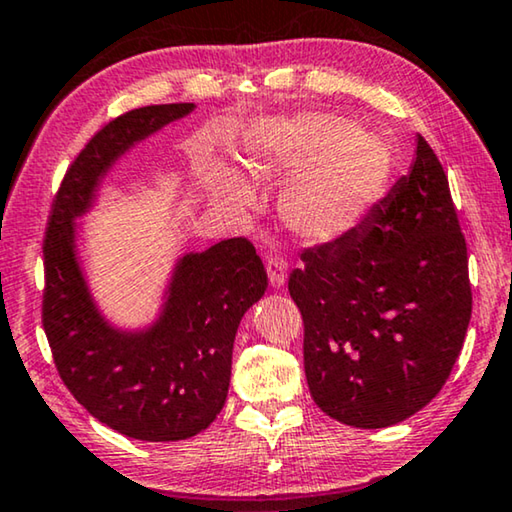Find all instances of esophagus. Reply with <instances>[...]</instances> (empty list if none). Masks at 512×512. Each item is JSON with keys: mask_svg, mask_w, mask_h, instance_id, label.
<instances>
[{"mask_svg": "<svg viewBox=\"0 0 512 512\" xmlns=\"http://www.w3.org/2000/svg\"><path fill=\"white\" fill-rule=\"evenodd\" d=\"M268 277L272 288H281L286 284V263L284 258H270L268 261Z\"/></svg>", "mask_w": 512, "mask_h": 512, "instance_id": "1", "label": "esophagus"}]
</instances>
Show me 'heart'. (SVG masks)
Wrapping results in <instances>:
<instances>
[{
  "instance_id": "1",
  "label": "heart",
  "mask_w": 512,
  "mask_h": 512,
  "mask_svg": "<svg viewBox=\"0 0 512 512\" xmlns=\"http://www.w3.org/2000/svg\"><path fill=\"white\" fill-rule=\"evenodd\" d=\"M242 161L254 177L298 170L281 194L279 210L286 226L311 244L351 233L381 201L395 170V154L381 133L328 113H302L258 131ZM207 187L224 205L251 201L247 184L226 168H214Z\"/></svg>"
}]
</instances>
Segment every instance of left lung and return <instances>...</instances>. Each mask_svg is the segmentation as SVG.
<instances>
[{
	"mask_svg": "<svg viewBox=\"0 0 512 512\" xmlns=\"http://www.w3.org/2000/svg\"><path fill=\"white\" fill-rule=\"evenodd\" d=\"M300 258L288 293L318 409L379 429L432 402L462 351L471 284L448 177L427 140L418 136L411 170L358 228Z\"/></svg>",
	"mask_w": 512,
	"mask_h": 512,
	"instance_id": "1",
	"label": "left lung"
}]
</instances>
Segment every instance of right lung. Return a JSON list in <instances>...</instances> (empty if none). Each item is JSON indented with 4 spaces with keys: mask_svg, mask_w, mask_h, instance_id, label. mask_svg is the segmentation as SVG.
Returning a JSON list of instances; mask_svg holds the SVG:
<instances>
[{
    "mask_svg": "<svg viewBox=\"0 0 512 512\" xmlns=\"http://www.w3.org/2000/svg\"><path fill=\"white\" fill-rule=\"evenodd\" d=\"M194 108H136L96 131L66 170L43 242V330L57 372L96 420L140 441H182L210 427L228 395L235 332L268 288L254 244L231 238L177 261L150 328H115L94 305L76 254V219L124 152Z\"/></svg>",
    "mask_w": 512,
    "mask_h": 512,
    "instance_id": "1",
    "label": "right lung"
}]
</instances>
